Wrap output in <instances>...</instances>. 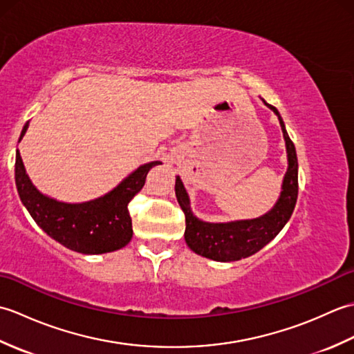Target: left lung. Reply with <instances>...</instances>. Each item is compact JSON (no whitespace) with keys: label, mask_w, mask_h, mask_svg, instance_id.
Instances as JSON below:
<instances>
[{"label":"left lung","mask_w":354,"mask_h":354,"mask_svg":"<svg viewBox=\"0 0 354 354\" xmlns=\"http://www.w3.org/2000/svg\"><path fill=\"white\" fill-rule=\"evenodd\" d=\"M263 103L269 109H272L278 117L286 141V152H288V171L283 179L280 198L270 212L250 221L225 223L204 222L193 214L189 193H187L181 178L176 176V199L185 214V242L193 252L202 255V257L216 261H236L250 257L260 251L263 246H266L283 230L295 208L298 198V160L295 146L286 132L280 112L265 100Z\"/></svg>","instance_id":"1"}]
</instances>
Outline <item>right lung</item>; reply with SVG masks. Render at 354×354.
Here are the masks:
<instances>
[{
  "label": "right lung",
  "mask_w": 354,
  "mask_h": 354,
  "mask_svg": "<svg viewBox=\"0 0 354 354\" xmlns=\"http://www.w3.org/2000/svg\"><path fill=\"white\" fill-rule=\"evenodd\" d=\"M28 122L19 141L27 132ZM160 161L142 164L114 190L82 204H66L45 196L30 181L17 150L15 183L21 202L33 221L56 242L80 254H104L122 250L132 239V219L127 204L146 183L149 170Z\"/></svg>",
  "instance_id": "right-lung-1"
}]
</instances>
